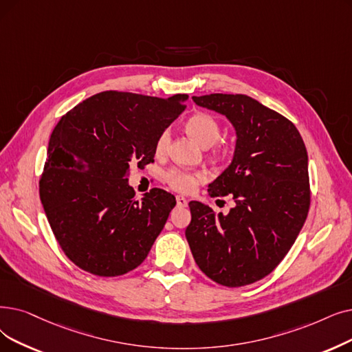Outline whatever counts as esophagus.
I'll use <instances>...</instances> for the list:
<instances>
[{
    "mask_svg": "<svg viewBox=\"0 0 352 352\" xmlns=\"http://www.w3.org/2000/svg\"><path fill=\"white\" fill-rule=\"evenodd\" d=\"M187 204H188L187 198H184L182 195H177V206L178 207H187Z\"/></svg>",
    "mask_w": 352,
    "mask_h": 352,
    "instance_id": "1",
    "label": "esophagus"
}]
</instances>
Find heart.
I'll return each instance as SVG.
<instances>
[{
    "label": "heart",
    "mask_w": 352,
    "mask_h": 352,
    "mask_svg": "<svg viewBox=\"0 0 352 352\" xmlns=\"http://www.w3.org/2000/svg\"><path fill=\"white\" fill-rule=\"evenodd\" d=\"M186 129L192 136V138L201 144L203 146H211L216 144L220 138V125L216 118L210 113L198 112L191 115L186 122ZM170 144V131H162L155 140V154L162 155ZM166 184L173 190L179 192H188L192 191L200 182L206 179V174L203 173H191L186 170H179V168H173V170L166 171L164 175Z\"/></svg>",
    "instance_id": "1"
}]
</instances>
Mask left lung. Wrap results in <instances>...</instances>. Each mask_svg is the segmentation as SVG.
I'll return each mask as SVG.
<instances>
[{
	"label": "left lung",
	"instance_id": "obj_1",
	"mask_svg": "<svg viewBox=\"0 0 352 352\" xmlns=\"http://www.w3.org/2000/svg\"><path fill=\"white\" fill-rule=\"evenodd\" d=\"M192 100L224 115L236 129L233 161L208 186L211 197L232 195L236 206L224 216L191 201L186 237L211 280L246 286L276 269L307 220L308 152L292 122L250 96L211 94Z\"/></svg>",
	"mask_w": 352,
	"mask_h": 352
}]
</instances>
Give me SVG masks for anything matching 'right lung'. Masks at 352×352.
Instances as JSON below:
<instances>
[{
  "mask_svg": "<svg viewBox=\"0 0 352 352\" xmlns=\"http://www.w3.org/2000/svg\"><path fill=\"white\" fill-rule=\"evenodd\" d=\"M187 98L108 90L58 120L38 182L40 200L76 266L112 278L145 261L177 201L161 188L136 200L129 166L154 162L157 136L186 109Z\"/></svg>",
  "mask_w": 352,
  "mask_h": 352,
  "instance_id": "1",
  "label": "right lung"
}]
</instances>
